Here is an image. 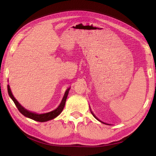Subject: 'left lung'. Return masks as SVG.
<instances>
[{
	"label": "left lung",
	"instance_id": "obj_1",
	"mask_svg": "<svg viewBox=\"0 0 156 156\" xmlns=\"http://www.w3.org/2000/svg\"><path fill=\"white\" fill-rule=\"evenodd\" d=\"M90 112H91V113H92V115L94 116V118H95V119H96L98 121H100V122H101V123H103V124H107V125H109V124H106V123H104V122H101V120H99L98 119V118L95 116V115H94V113L92 112V111H91V109H90Z\"/></svg>",
	"mask_w": 156,
	"mask_h": 156
}]
</instances>
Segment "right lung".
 <instances>
[{
    "label": "right lung",
    "instance_id": "1",
    "mask_svg": "<svg viewBox=\"0 0 156 156\" xmlns=\"http://www.w3.org/2000/svg\"><path fill=\"white\" fill-rule=\"evenodd\" d=\"M69 89H70L69 88H68L66 90V91L65 92L64 96L62 98V101H61L60 104L59 105V106L57 108H56V109L52 111L51 112H49L44 113V114H37V113L32 112H30L29 111L27 110L26 108L23 107L20 104V103L17 101L16 99L13 96V94H12V91L10 90V86H9V84H8V92L9 96H10V97L11 98V99L13 100L14 103H15V105H16L17 108H18V110L20 111V112L21 113V114L27 118H29V119H32L35 121L40 122H47V121H49L50 120L53 119L56 116H58L60 114V113L62 112V110L64 109V107L65 106L66 101Z\"/></svg>",
    "mask_w": 156,
    "mask_h": 156
}]
</instances>
